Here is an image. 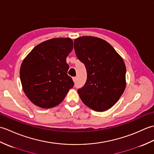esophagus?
<instances>
[{
	"label": "esophagus",
	"mask_w": 154,
	"mask_h": 154,
	"mask_svg": "<svg viewBox=\"0 0 154 154\" xmlns=\"http://www.w3.org/2000/svg\"><path fill=\"white\" fill-rule=\"evenodd\" d=\"M73 80L74 82H76V81H77V77H73Z\"/></svg>",
	"instance_id": "34e87169"
}]
</instances>
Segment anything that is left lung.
Wrapping results in <instances>:
<instances>
[{"instance_id":"left-lung-1","label":"left lung","mask_w":154,"mask_h":154,"mask_svg":"<svg viewBox=\"0 0 154 154\" xmlns=\"http://www.w3.org/2000/svg\"><path fill=\"white\" fill-rule=\"evenodd\" d=\"M77 58L85 65V84L77 90L86 106L98 112L112 107L126 88L125 63L113 47L105 40L82 36L74 40Z\"/></svg>"}]
</instances>
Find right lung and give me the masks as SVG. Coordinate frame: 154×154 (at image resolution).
<instances>
[{
    "label": "right lung",
    "instance_id": "add662e5",
    "mask_svg": "<svg viewBox=\"0 0 154 154\" xmlns=\"http://www.w3.org/2000/svg\"><path fill=\"white\" fill-rule=\"evenodd\" d=\"M70 38H53L36 45L22 61L23 91L35 105L50 109L61 103L74 85L66 58L73 50Z\"/></svg>",
    "mask_w": 154,
    "mask_h": 154
}]
</instances>
